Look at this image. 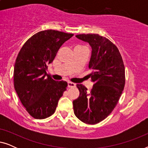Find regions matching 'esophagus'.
<instances>
[{
    "instance_id": "esophagus-1",
    "label": "esophagus",
    "mask_w": 148,
    "mask_h": 148,
    "mask_svg": "<svg viewBox=\"0 0 148 148\" xmlns=\"http://www.w3.org/2000/svg\"><path fill=\"white\" fill-rule=\"evenodd\" d=\"M75 86H76V84H74V83L70 82H68V87H69V88H73V87H75Z\"/></svg>"
}]
</instances>
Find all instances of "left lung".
I'll list each match as a JSON object with an SVG mask.
<instances>
[{"label": "left lung", "mask_w": 148, "mask_h": 148, "mask_svg": "<svg viewBox=\"0 0 148 148\" xmlns=\"http://www.w3.org/2000/svg\"><path fill=\"white\" fill-rule=\"evenodd\" d=\"M75 36L92 47L89 76L94 85L90 91L77 85L79 96L73 102L74 114L82 122L94 125L106 119L116 106L125 87V66L119 49L106 38L94 34Z\"/></svg>", "instance_id": "left-lung-1"}]
</instances>
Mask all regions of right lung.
Segmentation results:
<instances>
[{"label": "right lung", "mask_w": 148, "mask_h": 148, "mask_svg": "<svg viewBox=\"0 0 148 148\" xmlns=\"http://www.w3.org/2000/svg\"><path fill=\"white\" fill-rule=\"evenodd\" d=\"M73 36L48 29L34 34L22 46L14 66V87L20 101L34 118L53 114L67 83L54 80L46 73L62 44Z\"/></svg>", "instance_id": "add662e5"}]
</instances>
